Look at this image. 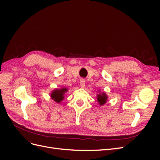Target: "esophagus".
Masks as SVG:
<instances>
[{"instance_id":"obj_1","label":"esophagus","mask_w":160,"mask_h":160,"mask_svg":"<svg viewBox=\"0 0 160 160\" xmlns=\"http://www.w3.org/2000/svg\"><path fill=\"white\" fill-rule=\"evenodd\" d=\"M80 86H81V88H85V81L84 79H81L80 80Z\"/></svg>"}]
</instances>
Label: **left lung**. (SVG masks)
<instances>
[{
  "label": "left lung",
  "mask_w": 160,
  "mask_h": 160,
  "mask_svg": "<svg viewBox=\"0 0 160 160\" xmlns=\"http://www.w3.org/2000/svg\"><path fill=\"white\" fill-rule=\"evenodd\" d=\"M98 94L97 95V100L98 101V104L100 106H102L107 103L108 99V96L105 92H101L100 90L98 92Z\"/></svg>",
  "instance_id": "left-lung-1"
}]
</instances>
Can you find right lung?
Segmentation results:
<instances>
[{"label": "right lung", "mask_w": 160, "mask_h": 160, "mask_svg": "<svg viewBox=\"0 0 160 160\" xmlns=\"http://www.w3.org/2000/svg\"><path fill=\"white\" fill-rule=\"evenodd\" d=\"M68 91V89L66 88H61V89H55L50 93L51 98L55 101L57 103H60L63 100L65 93Z\"/></svg>", "instance_id": "add662e5"}]
</instances>
